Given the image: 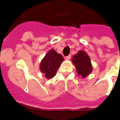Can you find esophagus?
<instances>
[{
    "mask_svg": "<svg viewBox=\"0 0 120 120\" xmlns=\"http://www.w3.org/2000/svg\"><path fill=\"white\" fill-rule=\"evenodd\" d=\"M70 58H71V56H70V55H68V56H67L65 57V59L67 60H68L70 59Z\"/></svg>",
    "mask_w": 120,
    "mask_h": 120,
    "instance_id": "34e87169",
    "label": "esophagus"
}]
</instances>
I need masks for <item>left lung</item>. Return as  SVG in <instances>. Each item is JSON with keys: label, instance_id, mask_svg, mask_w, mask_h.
Here are the masks:
<instances>
[{"label": "left lung", "instance_id": "left-lung-1", "mask_svg": "<svg viewBox=\"0 0 120 120\" xmlns=\"http://www.w3.org/2000/svg\"><path fill=\"white\" fill-rule=\"evenodd\" d=\"M72 62L75 65L78 74L83 78L89 75L92 71L90 58L85 52L79 51L72 57Z\"/></svg>", "mask_w": 120, "mask_h": 120}]
</instances>
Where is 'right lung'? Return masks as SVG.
<instances>
[{
	"label": "right lung",
	"instance_id": "right-lung-1",
	"mask_svg": "<svg viewBox=\"0 0 120 120\" xmlns=\"http://www.w3.org/2000/svg\"><path fill=\"white\" fill-rule=\"evenodd\" d=\"M63 61L64 57L62 55L52 49L41 60L40 65V71L48 79H52L56 75V71Z\"/></svg>",
	"mask_w": 120,
	"mask_h": 120
}]
</instances>
